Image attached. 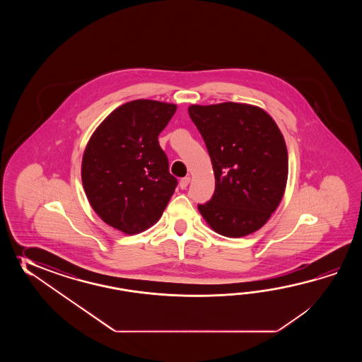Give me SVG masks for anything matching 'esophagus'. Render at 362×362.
Segmentation results:
<instances>
[{
    "label": "esophagus",
    "mask_w": 362,
    "mask_h": 362,
    "mask_svg": "<svg viewBox=\"0 0 362 362\" xmlns=\"http://www.w3.org/2000/svg\"><path fill=\"white\" fill-rule=\"evenodd\" d=\"M189 182H190V177L181 178V180H180V187H181V189H186Z\"/></svg>",
    "instance_id": "obj_1"
}]
</instances>
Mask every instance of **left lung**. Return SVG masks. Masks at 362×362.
<instances>
[{
  "label": "left lung",
  "instance_id": "8db88e82",
  "mask_svg": "<svg viewBox=\"0 0 362 362\" xmlns=\"http://www.w3.org/2000/svg\"><path fill=\"white\" fill-rule=\"evenodd\" d=\"M189 115L206 142L215 192L200 215L208 226L240 238L264 226L285 194L288 155L285 139L262 108L235 102L192 105Z\"/></svg>",
  "mask_w": 362,
  "mask_h": 362
}]
</instances>
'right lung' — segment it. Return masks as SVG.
<instances>
[{"label":"right lung","instance_id":"right-lung-1","mask_svg":"<svg viewBox=\"0 0 362 362\" xmlns=\"http://www.w3.org/2000/svg\"><path fill=\"white\" fill-rule=\"evenodd\" d=\"M176 110L159 100L127 102L86 144L81 162L86 198L105 223L124 234L153 226L177 186L158 141Z\"/></svg>","mask_w":362,"mask_h":362}]
</instances>
